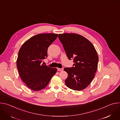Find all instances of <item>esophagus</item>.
Returning <instances> with one entry per match:
<instances>
[{
  "label": "esophagus",
  "mask_w": 120,
  "mask_h": 120,
  "mask_svg": "<svg viewBox=\"0 0 120 120\" xmlns=\"http://www.w3.org/2000/svg\"><path fill=\"white\" fill-rule=\"evenodd\" d=\"M57 70L58 71H63L64 70V68H57Z\"/></svg>",
  "instance_id": "esophagus-1"
}]
</instances>
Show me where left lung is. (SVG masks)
<instances>
[{"label": "left lung", "instance_id": "1", "mask_svg": "<svg viewBox=\"0 0 120 120\" xmlns=\"http://www.w3.org/2000/svg\"><path fill=\"white\" fill-rule=\"evenodd\" d=\"M58 38L68 58L73 59L75 63L73 67L64 68L68 74L65 84L71 89L82 90L88 86L95 76L99 60L96 51L88 39L78 34H59Z\"/></svg>", "mask_w": 120, "mask_h": 120}]
</instances>
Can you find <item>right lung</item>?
Here are the masks:
<instances>
[{
    "label": "right lung",
    "instance_id": "obj_1",
    "mask_svg": "<svg viewBox=\"0 0 120 120\" xmlns=\"http://www.w3.org/2000/svg\"><path fill=\"white\" fill-rule=\"evenodd\" d=\"M58 34H39L26 41L21 47L16 61L19 75L26 86L34 91H39L48 85L56 68L42 64L47 57V49Z\"/></svg>",
    "mask_w": 120,
    "mask_h": 120
}]
</instances>
